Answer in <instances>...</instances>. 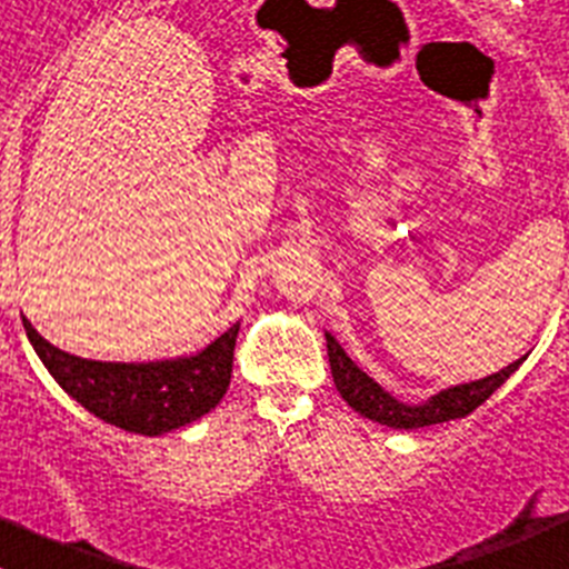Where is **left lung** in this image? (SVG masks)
Masks as SVG:
<instances>
[{"label": "left lung", "mask_w": 569, "mask_h": 569, "mask_svg": "<svg viewBox=\"0 0 569 569\" xmlns=\"http://www.w3.org/2000/svg\"><path fill=\"white\" fill-rule=\"evenodd\" d=\"M329 342V362H331V377H335V386L340 391V397L346 399L348 406L355 408L362 417L373 419V422L388 425V428H399V431H411V428H425V425L448 422V419L468 417L470 411L482 406L485 399L508 380L510 373L519 368L521 360L510 362L508 368L490 373L485 380L465 382V386H453L448 391H439L437 397H431L422 406H406V402H397L391 393L382 391L377 382L368 377L362 368H357V362L342 351L340 342L331 335H326Z\"/></svg>", "instance_id": "1"}]
</instances>
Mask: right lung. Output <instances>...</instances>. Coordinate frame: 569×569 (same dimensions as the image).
I'll return each mask as SVG.
<instances>
[{
    "label": "right lung",
    "mask_w": 569,
    "mask_h": 569,
    "mask_svg": "<svg viewBox=\"0 0 569 569\" xmlns=\"http://www.w3.org/2000/svg\"><path fill=\"white\" fill-rule=\"evenodd\" d=\"M28 340L53 380L76 402L104 422L130 433L176 431L212 411L232 380V357L240 322L223 331L201 355L163 362H96L50 346L22 317Z\"/></svg>",
    "instance_id": "1"
}]
</instances>
